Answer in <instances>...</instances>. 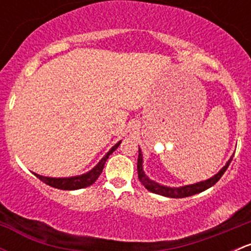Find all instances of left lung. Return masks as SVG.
Segmentation results:
<instances>
[{"label":"left lung","instance_id":"1","mask_svg":"<svg viewBox=\"0 0 251 251\" xmlns=\"http://www.w3.org/2000/svg\"><path fill=\"white\" fill-rule=\"evenodd\" d=\"M232 156L228 161H227L226 165L220 170L219 174L215 175L211 178L206 179V181L198 182L196 184H189V186L184 187H178V188H171V187H165L161 186V184L156 183V182L151 181L148 176H146L143 171V166H142V163H143V159H142V151L141 149H138V160H137V171H138V178H140V182L146 187L148 191H151V193L160 194V196L169 197V198H186V197L194 196L197 193H201V192H204L205 189L210 188V187L214 186L217 181L222 177V175L226 173V170L228 169L229 164H231Z\"/></svg>","mask_w":251,"mask_h":251}]
</instances>
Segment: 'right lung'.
<instances>
[{
    "label": "right lung",
    "mask_w": 251,
    "mask_h": 251,
    "mask_svg": "<svg viewBox=\"0 0 251 251\" xmlns=\"http://www.w3.org/2000/svg\"><path fill=\"white\" fill-rule=\"evenodd\" d=\"M121 141L118 142L113 148L110 149L109 151L107 153V155L97 164L96 168H93L90 173L81 175V176H75V177H68V178H52V177H45L41 176V175L34 174L35 176L37 177L39 179H41L44 183L48 184V186L53 187V188H58V189H63V191H75V189H81L85 188V187L91 186L96 182V179L100 177V175L102 174L103 168H104V164L107 161V159L109 158V155L120 146Z\"/></svg>",
    "instance_id": "obj_1"
}]
</instances>
